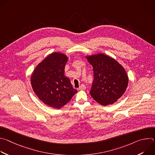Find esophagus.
<instances>
[{
    "label": "esophagus",
    "mask_w": 155,
    "mask_h": 155,
    "mask_svg": "<svg viewBox=\"0 0 155 155\" xmlns=\"http://www.w3.org/2000/svg\"><path fill=\"white\" fill-rule=\"evenodd\" d=\"M86 86L84 85V84H81L80 86V87H79V90H84L85 89H86Z\"/></svg>",
    "instance_id": "34e87169"
}]
</instances>
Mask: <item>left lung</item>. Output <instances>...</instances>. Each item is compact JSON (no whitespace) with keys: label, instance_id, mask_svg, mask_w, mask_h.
<instances>
[{"label":"left lung","instance_id":"obj_1","mask_svg":"<svg viewBox=\"0 0 155 155\" xmlns=\"http://www.w3.org/2000/svg\"><path fill=\"white\" fill-rule=\"evenodd\" d=\"M93 66L94 80L90 93L102 105L112 104L124 93L128 84L125 70L114 59L104 54L87 56Z\"/></svg>","mask_w":155,"mask_h":155}]
</instances>
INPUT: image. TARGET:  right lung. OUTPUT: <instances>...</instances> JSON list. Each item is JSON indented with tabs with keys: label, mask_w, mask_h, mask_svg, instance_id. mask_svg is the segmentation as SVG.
Segmentation results:
<instances>
[{
	"label": "right lung",
	"mask_w": 155,
	"mask_h": 155,
	"mask_svg": "<svg viewBox=\"0 0 155 155\" xmlns=\"http://www.w3.org/2000/svg\"><path fill=\"white\" fill-rule=\"evenodd\" d=\"M68 57L59 53L47 56L35 69L31 85L39 99L48 106L60 108L77 93L69 78L64 76Z\"/></svg>",
	"instance_id": "obj_1"
}]
</instances>
